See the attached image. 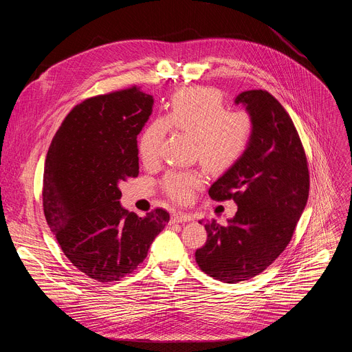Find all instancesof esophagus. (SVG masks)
Here are the masks:
<instances>
[{
  "label": "esophagus",
  "mask_w": 352,
  "mask_h": 352,
  "mask_svg": "<svg viewBox=\"0 0 352 352\" xmlns=\"http://www.w3.org/2000/svg\"><path fill=\"white\" fill-rule=\"evenodd\" d=\"M173 220L177 221V223H188V221H192V220H193V216L189 214V213L178 212V213H174V214H173Z\"/></svg>",
  "instance_id": "obj_1"
}]
</instances>
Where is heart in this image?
<instances>
[{
    "label": "heart",
    "instance_id": "1",
    "mask_svg": "<svg viewBox=\"0 0 352 352\" xmlns=\"http://www.w3.org/2000/svg\"><path fill=\"white\" fill-rule=\"evenodd\" d=\"M168 128L195 138L196 156L213 171L235 166L248 150L254 135V121L246 111L226 110L223 94L212 87H190L175 93L164 118L150 122L142 132L138 150L144 164L159 160L160 146ZM199 171L173 170L163 178V189L175 202H188L204 185Z\"/></svg>",
    "mask_w": 352,
    "mask_h": 352
}]
</instances>
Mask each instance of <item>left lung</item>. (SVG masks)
Instances as JSON below:
<instances>
[{"label": "left lung", "instance_id": "8db88e82", "mask_svg": "<svg viewBox=\"0 0 352 352\" xmlns=\"http://www.w3.org/2000/svg\"><path fill=\"white\" fill-rule=\"evenodd\" d=\"M235 104L252 117V140L209 195L213 200L232 199L238 210L226 226L205 223L208 241L195 254L202 272L231 284L258 276L280 256L309 195L307 156L284 107L261 89L239 93Z\"/></svg>", "mask_w": 352, "mask_h": 352}]
</instances>
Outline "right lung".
<instances>
[{
    "label": "right lung",
    "instance_id": "right-lung-1",
    "mask_svg": "<svg viewBox=\"0 0 352 352\" xmlns=\"http://www.w3.org/2000/svg\"><path fill=\"white\" fill-rule=\"evenodd\" d=\"M139 87L85 100L72 109L48 147L43 208L71 263L102 283L132 273L170 214L125 210L120 184L139 174L138 135L153 111Z\"/></svg>",
    "mask_w": 352,
    "mask_h": 352
}]
</instances>
